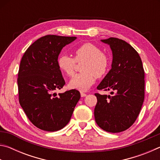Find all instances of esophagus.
I'll list each match as a JSON object with an SVG mask.
<instances>
[{"instance_id": "1", "label": "esophagus", "mask_w": 160, "mask_h": 160, "mask_svg": "<svg viewBox=\"0 0 160 160\" xmlns=\"http://www.w3.org/2000/svg\"><path fill=\"white\" fill-rule=\"evenodd\" d=\"M80 95H81V97H85L87 94H85V93H84V92H80Z\"/></svg>"}]
</instances>
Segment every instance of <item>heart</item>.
<instances>
[{"mask_svg":"<svg viewBox=\"0 0 160 160\" xmlns=\"http://www.w3.org/2000/svg\"><path fill=\"white\" fill-rule=\"evenodd\" d=\"M75 58L66 54H61L57 58V65L62 72L68 76L73 74L75 63L84 61L81 70L82 72L75 75L69 82L70 88L80 91L88 90L97 78L106 74L109 61L106 54L92 43H85L75 48Z\"/></svg>","mask_w":160,"mask_h":160,"instance_id":"obj_1","label":"heart"}]
</instances>
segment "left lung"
Returning a JSON list of instances; mask_svg holds the SVG:
<instances>
[{
    "mask_svg": "<svg viewBox=\"0 0 160 160\" xmlns=\"http://www.w3.org/2000/svg\"><path fill=\"white\" fill-rule=\"evenodd\" d=\"M101 41L110 46L113 60L112 69L97 88L116 94H94V118L105 131L122 132L134 123L144 102V69L138 53L126 42L114 37Z\"/></svg>",
    "mask_w": 160,
    "mask_h": 160,
    "instance_id": "8db88e82",
    "label": "left lung"
}]
</instances>
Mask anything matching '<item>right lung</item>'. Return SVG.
Returning a JSON list of instances; mask_svg holds the SVG:
<instances>
[{
  "mask_svg": "<svg viewBox=\"0 0 160 160\" xmlns=\"http://www.w3.org/2000/svg\"><path fill=\"white\" fill-rule=\"evenodd\" d=\"M75 39V37L47 35L29 46L22 58L18 78L19 102L29 121L43 131L64 128L80 98L76 90L56 93L66 84L57 58L62 48Z\"/></svg>",
  "mask_w": 160,
  "mask_h": 160,
  "instance_id": "right-lung-1",
  "label": "right lung"
}]
</instances>
